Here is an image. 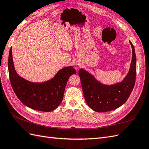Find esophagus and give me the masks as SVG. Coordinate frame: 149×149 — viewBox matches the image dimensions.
<instances>
[{"label":"esophagus","instance_id":"esophagus-1","mask_svg":"<svg viewBox=\"0 0 149 149\" xmlns=\"http://www.w3.org/2000/svg\"><path fill=\"white\" fill-rule=\"evenodd\" d=\"M77 65H78V64H77Z\"/></svg>","mask_w":149,"mask_h":149}]
</instances>
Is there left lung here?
Listing matches in <instances>:
<instances>
[{"instance_id":"1","label":"left lung","mask_w":149,"mask_h":149,"mask_svg":"<svg viewBox=\"0 0 149 149\" xmlns=\"http://www.w3.org/2000/svg\"><path fill=\"white\" fill-rule=\"evenodd\" d=\"M129 42L132 48V58L130 70L122 81L111 85L104 84L86 70H79L86 102L94 111H112L123 105L130 95L135 82L136 60L134 47L130 41Z\"/></svg>"}]
</instances>
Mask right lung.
<instances>
[{
    "instance_id": "add662e5",
    "label": "right lung",
    "mask_w": 149,
    "mask_h": 149,
    "mask_svg": "<svg viewBox=\"0 0 149 149\" xmlns=\"http://www.w3.org/2000/svg\"><path fill=\"white\" fill-rule=\"evenodd\" d=\"M8 69L11 86L19 100L30 108L45 112L53 111L60 105L68 78L76 74L73 67H65L47 81H28L20 77L15 70L12 47L9 51Z\"/></svg>"
}]
</instances>
